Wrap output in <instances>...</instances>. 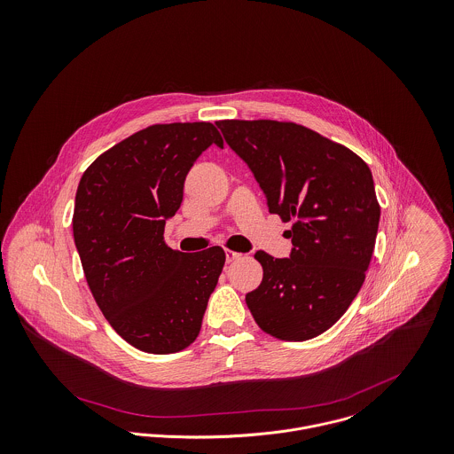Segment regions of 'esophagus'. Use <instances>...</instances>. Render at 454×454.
I'll use <instances>...</instances> for the list:
<instances>
[{
	"label": "esophagus",
	"instance_id": "34e87169",
	"mask_svg": "<svg viewBox=\"0 0 454 454\" xmlns=\"http://www.w3.org/2000/svg\"><path fill=\"white\" fill-rule=\"evenodd\" d=\"M240 257H242L240 252L226 251V261H228V262H233V261H237V259H240Z\"/></svg>",
	"mask_w": 454,
	"mask_h": 454
}]
</instances>
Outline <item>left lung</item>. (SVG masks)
Segmentation results:
<instances>
[{
    "instance_id": "1",
    "label": "left lung",
    "mask_w": 454,
    "mask_h": 454,
    "mask_svg": "<svg viewBox=\"0 0 454 454\" xmlns=\"http://www.w3.org/2000/svg\"><path fill=\"white\" fill-rule=\"evenodd\" d=\"M251 167L271 214L284 223L291 257H254L262 280L246 296L255 324L284 341H306L333 327L358 294L380 224L367 163L347 146L293 121H215Z\"/></svg>"
}]
</instances>
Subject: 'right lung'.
<instances>
[{
  "label": "right lung",
  "mask_w": 454,
  "mask_h": 454,
  "mask_svg": "<svg viewBox=\"0 0 454 454\" xmlns=\"http://www.w3.org/2000/svg\"><path fill=\"white\" fill-rule=\"evenodd\" d=\"M223 137L208 121L158 123L98 156L83 172L73 237L109 325L146 353H176L199 336L226 254L172 251L165 219L183 202L195 160Z\"/></svg>",
  "instance_id": "obj_1"
}]
</instances>
